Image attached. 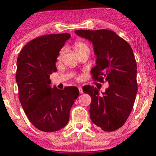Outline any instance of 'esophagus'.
<instances>
[{"label":"esophagus","mask_w":156,"mask_h":156,"mask_svg":"<svg viewBox=\"0 0 156 156\" xmlns=\"http://www.w3.org/2000/svg\"><path fill=\"white\" fill-rule=\"evenodd\" d=\"M78 90H79V93L80 94H83V89H82L81 87H78Z\"/></svg>","instance_id":"1"}]
</instances>
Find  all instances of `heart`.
Instances as JSON below:
<instances>
[{
    "label": "heart",
    "instance_id": "1",
    "mask_svg": "<svg viewBox=\"0 0 156 156\" xmlns=\"http://www.w3.org/2000/svg\"><path fill=\"white\" fill-rule=\"evenodd\" d=\"M74 46H75L76 51V52H77V53L82 51V50H83V49H88L87 44L86 43H83V42H78V43H76L75 44ZM63 54H64V49H62L61 51H60V53H59V55H58V59L61 58Z\"/></svg>",
    "mask_w": 156,
    "mask_h": 156
}]
</instances>
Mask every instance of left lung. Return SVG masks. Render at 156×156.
Here are the masks:
<instances>
[{
  "label": "left lung",
  "instance_id": "8db88e82",
  "mask_svg": "<svg viewBox=\"0 0 156 156\" xmlns=\"http://www.w3.org/2000/svg\"><path fill=\"white\" fill-rule=\"evenodd\" d=\"M75 33L94 44L96 65L91 71L92 79L100 83L106 80L109 87L105 93L94 86L83 87L90 95L92 122L105 131L122 126L133 107L138 90L137 65L133 50L127 42L109 30H76Z\"/></svg>",
  "mask_w": 156,
  "mask_h": 156
}]
</instances>
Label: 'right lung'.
Returning <instances> with one entry per match:
<instances>
[{
  "label": "right lung",
  "mask_w": 156,
  "mask_h": 156,
  "mask_svg": "<svg viewBox=\"0 0 156 156\" xmlns=\"http://www.w3.org/2000/svg\"><path fill=\"white\" fill-rule=\"evenodd\" d=\"M70 37L67 33L37 37L26 44L18 56L16 80L20 102L31 124L42 131L64 127L79 95L76 87L60 90L50 86L49 75L56 72L59 51Z\"/></svg>",
  "instance_id": "1"
}]
</instances>
